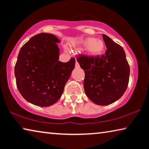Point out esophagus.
I'll return each mask as SVG.
<instances>
[{
    "mask_svg": "<svg viewBox=\"0 0 149 149\" xmlns=\"http://www.w3.org/2000/svg\"><path fill=\"white\" fill-rule=\"evenodd\" d=\"M75 68H79V63H78L77 61L75 62Z\"/></svg>",
    "mask_w": 149,
    "mask_h": 149,
    "instance_id": "34e87169",
    "label": "esophagus"
}]
</instances>
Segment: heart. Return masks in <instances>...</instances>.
Segmentation results:
<instances>
[{
  "label": "heart",
  "mask_w": 149,
  "mask_h": 149,
  "mask_svg": "<svg viewBox=\"0 0 149 149\" xmlns=\"http://www.w3.org/2000/svg\"><path fill=\"white\" fill-rule=\"evenodd\" d=\"M82 45L85 47V50L91 56H97L101 54L104 50L105 44L102 40L89 37L82 41Z\"/></svg>",
  "instance_id": "obj_1"
}]
</instances>
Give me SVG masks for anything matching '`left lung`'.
I'll use <instances>...</instances> for the list:
<instances>
[{"label": "left lung", "mask_w": 149, "mask_h": 149, "mask_svg": "<svg viewBox=\"0 0 149 149\" xmlns=\"http://www.w3.org/2000/svg\"><path fill=\"white\" fill-rule=\"evenodd\" d=\"M107 50L102 56L80 54L77 61L85 72V94L98 105H108L122 97L127 89L130 69L120 45L102 35Z\"/></svg>", "instance_id": "8db88e82"}]
</instances>
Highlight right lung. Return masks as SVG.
<instances>
[{
  "instance_id": "1",
  "label": "right lung",
  "mask_w": 149,
  "mask_h": 149,
  "mask_svg": "<svg viewBox=\"0 0 149 149\" xmlns=\"http://www.w3.org/2000/svg\"><path fill=\"white\" fill-rule=\"evenodd\" d=\"M60 40L51 33L32 37L20 49L14 68L16 85L25 99L47 107L58 101L75 67V60L58 61Z\"/></svg>"
}]
</instances>
